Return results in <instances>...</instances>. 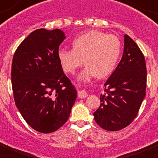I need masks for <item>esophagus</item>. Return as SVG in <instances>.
Returning <instances> with one entry per match:
<instances>
[{
    "mask_svg": "<svg viewBox=\"0 0 158 158\" xmlns=\"http://www.w3.org/2000/svg\"><path fill=\"white\" fill-rule=\"evenodd\" d=\"M88 96V93L86 92V91L81 90L79 91V92H78V97H79V98H86Z\"/></svg>",
    "mask_w": 158,
    "mask_h": 158,
    "instance_id": "obj_1",
    "label": "esophagus"
}]
</instances>
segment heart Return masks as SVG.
<instances>
[{
  "label": "heart",
  "mask_w": 158,
  "mask_h": 158,
  "mask_svg": "<svg viewBox=\"0 0 158 158\" xmlns=\"http://www.w3.org/2000/svg\"><path fill=\"white\" fill-rule=\"evenodd\" d=\"M73 49L61 48L57 57L63 70L74 73L82 64L86 65L80 79L105 78L114 70L121 54V42L116 35L99 31H88L72 40Z\"/></svg>",
  "instance_id": "b5f03b06"
}]
</instances>
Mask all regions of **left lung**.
Returning a JSON list of instances; mask_svg holds the SVG:
<instances>
[{
    "label": "left lung",
    "instance_id": "obj_1",
    "mask_svg": "<svg viewBox=\"0 0 158 158\" xmlns=\"http://www.w3.org/2000/svg\"><path fill=\"white\" fill-rule=\"evenodd\" d=\"M147 70L139 46L127 35L124 36L123 57L105 83L101 105L94 112L96 123L106 131H115L130 125L145 97Z\"/></svg>",
    "mask_w": 158,
    "mask_h": 158
}]
</instances>
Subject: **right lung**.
I'll return each instance as SVG.
<instances>
[{"label":"right lung","mask_w":158,"mask_h":158,"mask_svg":"<svg viewBox=\"0 0 158 158\" xmlns=\"http://www.w3.org/2000/svg\"><path fill=\"white\" fill-rule=\"evenodd\" d=\"M65 38L59 29H37L19 44L13 57L15 105L27 123L39 132H53L66 123L76 99V90L57 57Z\"/></svg>","instance_id":"add662e5"}]
</instances>
